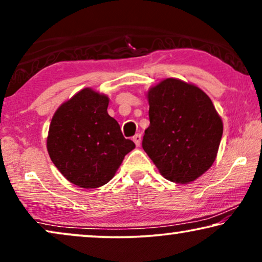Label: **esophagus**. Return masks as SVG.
<instances>
[{"instance_id": "34e87169", "label": "esophagus", "mask_w": 262, "mask_h": 262, "mask_svg": "<svg viewBox=\"0 0 262 262\" xmlns=\"http://www.w3.org/2000/svg\"><path fill=\"white\" fill-rule=\"evenodd\" d=\"M132 141L135 142V144L137 145V146H139V144H141V141H142V136L139 135V134H137V135H135L134 137H132Z\"/></svg>"}]
</instances>
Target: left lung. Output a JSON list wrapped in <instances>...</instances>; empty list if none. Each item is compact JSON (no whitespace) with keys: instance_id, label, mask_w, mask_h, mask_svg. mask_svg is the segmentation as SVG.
<instances>
[{"instance_id":"8db88e82","label":"left lung","mask_w":262,"mask_h":262,"mask_svg":"<svg viewBox=\"0 0 262 262\" xmlns=\"http://www.w3.org/2000/svg\"><path fill=\"white\" fill-rule=\"evenodd\" d=\"M150 125L142 146L161 175L189 184L217 157L223 121L212 101L195 84L166 78L146 93Z\"/></svg>"}]
</instances>
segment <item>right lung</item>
I'll list each match as a JSON object with an SVG mask.
<instances>
[{"instance_id": "1", "label": "right lung", "mask_w": 262, "mask_h": 262, "mask_svg": "<svg viewBox=\"0 0 262 262\" xmlns=\"http://www.w3.org/2000/svg\"><path fill=\"white\" fill-rule=\"evenodd\" d=\"M108 102L107 95L83 88L57 108L50 123V159L78 187L93 189L107 184L136 146L107 113Z\"/></svg>"}]
</instances>
